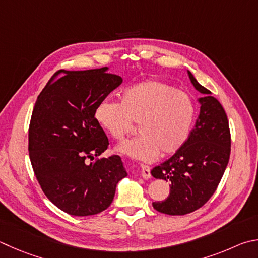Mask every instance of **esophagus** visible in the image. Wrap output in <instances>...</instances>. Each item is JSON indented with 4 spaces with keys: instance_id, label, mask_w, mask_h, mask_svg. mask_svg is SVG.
<instances>
[{
    "instance_id": "esophagus-1",
    "label": "esophagus",
    "mask_w": 258,
    "mask_h": 258,
    "mask_svg": "<svg viewBox=\"0 0 258 258\" xmlns=\"http://www.w3.org/2000/svg\"><path fill=\"white\" fill-rule=\"evenodd\" d=\"M141 175L144 179H149V178H151V168L147 165H142L141 166Z\"/></svg>"
}]
</instances>
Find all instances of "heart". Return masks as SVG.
Segmentation results:
<instances>
[{"label":"heart","instance_id":"obj_1","mask_svg":"<svg viewBox=\"0 0 258 258\" xmlns=\"http://www.w3.org/2000/svg\"><path fill=\"white\" fill-rule=\"evenodd\" d=\"M195 115V104L188 93L157 80L126 89L120 104L104 100L95 111L98 124L116 140L124 139L133 130V123L139 124L141 135L119 144L117 150L147 162L184 147Z\"/></svg>","mask_w":258,"mask_h":258}]
</instances>
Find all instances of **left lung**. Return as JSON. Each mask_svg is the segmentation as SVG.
Returning a JSON list of instances; mask_svg holds the SVG:
<instances>
[{
  "instance_id": "8db88e82",
  "label": "left lung",
  "mask_w": 258,
  "mask_h": 258,
  "mask_svg": "<svg viewBox=\"0 0 258 258\" xmlns=\"http://www.w3.org/2000/svg\"><path fill=\"white\" fill-rule=\"evenodd\" d=\"M188 76L196 90L205 95L200 98V115L184 147L151 170L154 178L170 182L169 196L152 203L158 212L169 215L188 214L208 202L221 181L231 151L229 120L222 105L189 71Z\"/></svg>"
}]
</instances>
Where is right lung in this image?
<instances>
[{
  "instance_id": "1",
  "label": "right lung",
  "mask_w": 258,
  "mask_h": 258,
  "mask_svg": "<svg viewBox=\"0 0 258 258\" xmlns=\"http://www.w3.org/2000/svg\"><path fill=\"white\" fill-rule=\"evenodd\" d=\"M106 71L56 72L37 98L28 131L31 166L41 189L59 210L76 217L106 210L117 182L127 176L119 156L95 160L109 145L96 108L123 82ZM59 73L64 76L54 81Z\"/></svg>"
}]
</instances>
